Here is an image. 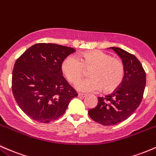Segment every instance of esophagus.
Masks as SVG:
<instances>
[{
  "mask_svg": "<svg viewBox=\"0 0 156 156\" xmlns=\"http://www.w3.org/2000/svg\"><path fill=\"white\" fill-rule=\"evenodd\" d=\"M78 97H81V98H84L86 97V94H78Z\"/></svg>",
  "mask_w": 156,
  "mask_h": 156,
  "instance_id": "1",
  "label": "esophagus"
}]
</instances>
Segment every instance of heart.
Masks as SVG:
<instances>
[{"mask_svg":"<svg viewBox=\"0 0 156 156\" xmlns=\"http://www.w3.org/2000/svg\"><path fill=\"white\" fill-rule=\"evenodd\" d=\"M85 70L89 71L90 78L76 85L78 90L85 93L101 89L105 93L114 91L123 82L125 72L120 59L99 50L84 52L79 59L69 56L62 62V73L71 83H77L85 75Z\"/></svg>","mask_w":156,"mask_h":156,"instance_id":"heart-1","label":"heart"}]
</instances>
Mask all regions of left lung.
<instances>
[{"label": "left lung", "mask_w": 156, "mask_h": 156, "mask_svg": "<svg viewBox=\"0 0 156 156\" xmlns=\"http://www.w3.org/2000/svg\"><path fill=\"white\" fill-rule=\"evenodd\" d=\"M122 58L125 66L122 83L114 92L98 97L96 108L88 111L93 120L102 125H114L123 122L137 109L146 85V73L136 56L117 47H111Z\"/></svg>", "instance_id": "8db88e82"}]
</instances>
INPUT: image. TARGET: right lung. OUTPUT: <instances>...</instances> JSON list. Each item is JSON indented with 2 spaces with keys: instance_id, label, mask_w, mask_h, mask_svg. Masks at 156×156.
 <instances>
[{
  "instance_id": "add662e5",
  "label": "right lung",
  "mask_w": 156,
  "mask_h": 156,
  "mask_svg": "<svg viewBox=\"0 0 156 156\" xmlns=\"http://www.w3.org/2000/svg\"><path fill=\"white\" fill-rule=\"evenodd\" d=\"M75 49L37 43L17 59L12 89L17 105L31 119L48 123L64 114L77 93L62 76V63Z\"/></svg>"
}]
</instances>
